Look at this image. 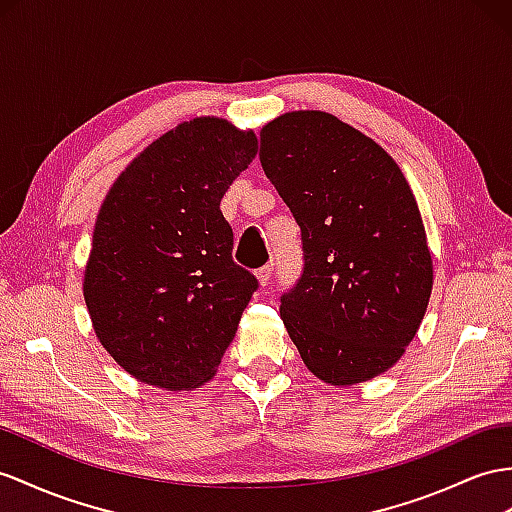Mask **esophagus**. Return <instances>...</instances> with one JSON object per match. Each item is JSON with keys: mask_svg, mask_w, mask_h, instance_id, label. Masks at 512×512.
<instances>
[{"mask_svg": "<svg viewBox=\"0 0 512 512\" xmlns=\"http://www.w3.org/2000/svg\"><path fill=\"white\" fill-rule=\"evenodd\" d=\"M255 277H257V281H259V285H261V287L268 285V281H270V277H272V266L259 268V270L255 272Z\"/></svg>", "mask_w": 512, "mask_h": 512, "instance_id": "esophagus-1", "label": "esophagus"}]
</instances>
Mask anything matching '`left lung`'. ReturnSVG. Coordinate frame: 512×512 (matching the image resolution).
Masks as SVG:
<instances>
[{"label": "left lung", "mask_w": 512, "mask_h": 512, "mask_svg": "<svg viewBox=\"0 0 512 512\" xmlns=\"http://www.w3.org/2000/svg\"><path fill=\"white\" fill-rule=\"evenodd\" d=\"M259 136L266 177L303 231L285 329L326 385L372 381L413 342L432 292L415 194L381 144L329 112H285Z\"/></svg>", "instance_id": "8db88e82"}]
</instances>
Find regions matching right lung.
<instances>
[{"mask_svg": "<svg viewBox=\"0 0 512 512\" xmlns=\"http://www.w3.org/2000/svg\"><path fill=\"white\" fill-rule=\"evenodd\" d=\"M255 155L253 129L196 116L144 147L103 199L82 290L101 346L136 381L192 391L216 376L257 290L233 264L220 201Z\"/></svg>", "mask_w": 512, "mask_h": 512, "instance_id": "right-lung-1", "label": "right lung"}]
</instances>
